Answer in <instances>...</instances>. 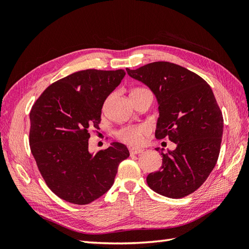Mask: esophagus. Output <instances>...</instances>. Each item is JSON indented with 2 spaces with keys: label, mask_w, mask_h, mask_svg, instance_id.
<instances>
[{
  "label": "esophagus",
  "mask_w": 249,
  "mask_h": 249,
  "mask_svg": "<svg viewBox=\"0 0 249 249\" xmlns=\"http://www.w3.org/2000/svg\"><path fill=\"white\" fill-rule=\"evenodd\" d=\"M143 148H136V147H132L130 148V155L133 156V155H138V154H141L143 152Z\"/></svg>",
  "instance_id": "esophagus-1"
}]
</instances>
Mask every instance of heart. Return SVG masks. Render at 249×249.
I'll list each match as a JSON object with an SVG mask.
<instances>
[{"label": "heart", "instance_id": "1", "mask_svg": "<svg viewBox=\"0 0 249 249\" xmlns=\"http://www.w3.org/2000/svg\"><path fill=\"white\" fill-rule=\"evenodd\" d=\"M140 91H148L146 89L138 88L135 89L133 92H140ZM149 133L148 126L145 124H131L120 127L116 132V137L126 143L129 145H139L144 138L147 136Z\"/></svg>", "mask_w": 249, "mask_h": 249}]
</instances>
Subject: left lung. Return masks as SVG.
Masks as SVG:
<instances>
[{"instance_id":"obj_1","label":"left lung","mask_w":249,"mask_h":249,"mask_svg":"<svg viewBox=\"0 0 249 249\" xmlns=\"http://www.w3.org/2000/svg\"><path fill=\"white\" fill-rule=\"evenodd\" d=\"M126 72L157 97L160 116L156 137L167 136L177 144L175 150L161 152V169L149 173L146 183L163 196L185 197L205 183L219 156L223 117L212 89L198 74L166 61Z\"/></svg>"}]
</instances>
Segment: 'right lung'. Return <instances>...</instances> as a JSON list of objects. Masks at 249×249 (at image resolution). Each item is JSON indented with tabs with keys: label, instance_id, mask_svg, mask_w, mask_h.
<instances>
[{
	"label": "right lung",
	"instance_id": "1",
	"mask_svg": "<svg viewBox=\"0 0 249 249\" xmlns=\"http://www.w3.org/2000/svg\"><path fill=\"white\" fill-rule=\"evenodd\" d=\"M125 71L86 70L53 83L30 112L29 143L44 182L57 196L88 205L114 183L119 163L130 156L113 142L89 153V130L99 127L102 108Z\"/></svg>",
	"mask_w": 249,
	"mask_h": 249
}]
</instances>
